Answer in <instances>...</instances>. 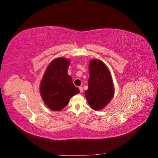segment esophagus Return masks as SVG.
<instances>
[{"mask_svg":"<svg viewBox=\"0 0 158 158\" xmlns=\"http://www.w3.org/2000/svg\"><path fill=\"white\" fill-rule=\"evenodd\" d=\"M79 89H80V93H82L83 92V88L82 87H79Z\"/></svg>","mask_w":158,"mask_h":158,"instance_id":"esophagus-1","label":"esophagus"}]
</instances>
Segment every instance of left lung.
Listing matches in <instances>:
<instances>
[{"instance_id": "obj_1", "label": "left lung", "mask_w": 158, "mask_h": 158, "mask_svg": "<svg viewBox=\"0 0 158 158\" xmlns=\"http://www.w3.org/2000/svg\"><path fill=\"white\" fill-rule=\"evenodd\" d=\"M88 89L85 91L87 101L94 110L106 107L113 97L114 87L111 74L101 60L95 59L89 64Z\"/></svg>"}]
</instances>
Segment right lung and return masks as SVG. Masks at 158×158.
Segmentation results:
<instances>
[{
    "label": "right lung",
    "mask_w": 158,
    "mask_h": 158,
    "mask_svg": "<svg viewBox=\"0 0 158 158\" xmlns=\"http://www.w3.org/2000/svg\"><path fill=\"white\" fill-rule=\"evenodd\" d=\"M69 65L70 60L65 58L53 60L41 80V95L47 106L53 111L63 109L67 106L70 98L80 92L68 74Z\"/></svg>",
    "instance_id": "add662e5"
}]
</instances>
